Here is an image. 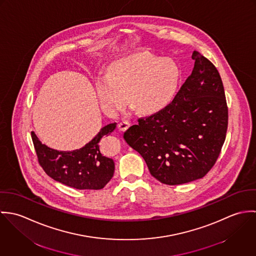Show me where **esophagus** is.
Listing matches in <instances>:
<instances>
[{"label":"esophagus","instance_id":"obj_1","mask_svg":"<svg viewBox=\"0 0 256 256\" xmlns=\"http://www.w3.org/2000/svg\"><path fill=\"white\" fill-rule=\"evenodd\" d=\"M129 126H130V122L127 121V120H123L118 124V129L120 131H125L129 128Z\"/></svg>","mask_w":256,"mask_h":256}]
</instances>
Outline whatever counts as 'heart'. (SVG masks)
<instances>
[{
  "label": "heart",
  "mask_w": 256,
  "mask_h": 256,
  "mask_svg": "<svg viewBox=\"0 0 256 256\" xmlns=\"http://www.w3.org/2000/svg\"><path fill=\"white\" fill-rule=\"evenodd\" d=\"M180 70L170 58L136 53L113 62L96 82L100 102L110 115L125 106L152 115L166 108L178 88Z\"/></svg>",
  "instance_id": "heart-1"
}]
</instances>
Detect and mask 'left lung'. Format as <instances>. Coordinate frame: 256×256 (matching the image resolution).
I'll use <instances>...</instances> for the list:
<instances>
[{
	"label": "left lung",
	"mask_w": 256,
	"mask_h": 256,
	"mask_svg": "<svg viewBox=\"0 0 256 256\" xmlns=\"http://www.w3.org/2000/svg\"><path fill=\"white\" fill-rule=\"evenodd\" d=\"M172 102L139 119L123 135L145 160L150 174L168 185L202 178L215 164L226 139L228 108L216 67L199 52Z\"/></svg>",
	"instance_id": "obj_1"
}]
</instances>
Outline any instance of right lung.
Returning a JSON list of instances; mask_svg holds the SVG:
<instances>
[{
  "label": "right lung",
  "mask_w": 256,
  "mask_h": 256,
  "mask_svg": "<svg viewBox=\"0 0 256 256\" xmlns=\"http://www.w3.org/2000/svg\"><path fill=\"white\" fill-rule=\"evenodd\" d=\"M115 127L116 123L102 127L90 142L74 150L49 148L32 132L38 162L44 172L58 182L76 189H102L112 178L115 166L112 158L102 154L100 142L104 136L113 132Z\"/></svg>",
  "instance_id": "add662e5"
}]
</instances>
